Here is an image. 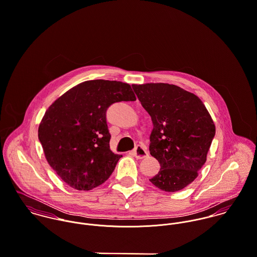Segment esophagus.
<instances>
[{
  "instance_id": "esophagus-1",
  "label": "esophagus",
  "mask_w": 257,
  "mask_h": 257,
  "mask_svg": "<svg viewBox=\"0 0 257 257\" xmlns=\"http://www.w3.org/2000/svg\"><path fill=\"white\" fill-rule=\"evenodd\" d=\"M134 156L138 159H144L148 156L147 148L143 146H138L134 151Z\"/></svg>"
}]
</instances>
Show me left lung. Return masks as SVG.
Listing matches in <instances>:
<instances>
[{
	"label": "left lung",
	"mask_w": 257,
	"mask_h": 257,
	"mask_svg": "<svg viewBox=\"0 0 257 257\" xmlns=\"http://www.w3.org/2000/svg\"><path fill=\"white\" fill-rule=\"evenodd\" d=\"M132 86L153 123L149 151L161 168L149 181L162 191L182 190L197 178L207 160L215 123L203 102L178 86Z\"/></svg>",
	"instance_id": "obj_1"
}]
</instances>
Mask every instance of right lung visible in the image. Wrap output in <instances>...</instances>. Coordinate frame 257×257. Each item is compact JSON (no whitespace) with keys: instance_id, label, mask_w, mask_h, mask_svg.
<instances>
[{"instance_id":"obj_1","label":"right lung","mask_w":257,"mask_h":257,"mask_svg":"<svg viewBox=\"0 0 257 257\" xmlns=\"http://www.w3.org/2000/svg\"><path fill=\"white\" fill-rule=\"evenodd\" d=\"M136 100L126 83L90 80L67 91L47 109L38 140L48 164L65 183L89 191L110 177L121 155L110 149L106 112L113 103Z\"/></svg>"}]
</instances>
